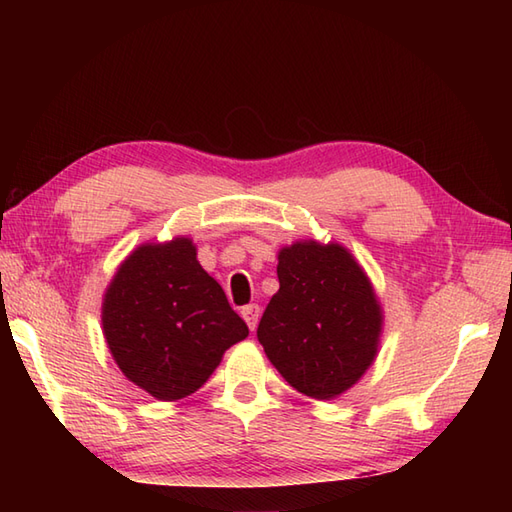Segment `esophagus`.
Returning a JSON list of instances; mask_svg holds the SVG:
<instances>
[{
  "mask_svg": "<svg viewBox=\"0 0 512 512\" xmlns=\"http://www.w3.org/2000/svg\"><path fill=\"white\" fill-rule=\"evenodd\" d=\"M259 314H262V310H259L257 303H248V306L242 308V317L246 321V325L250 330L257 328V321H259Z\"/></svg>",
  "mask_w": 512,
  "mask_h": 512,
  "instance_id": "34e87169",
  "label": "esophagus"
}]
</instances>
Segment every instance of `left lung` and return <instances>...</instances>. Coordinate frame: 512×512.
Here are the masks:
<instances>
[{
	"mask_svg": "<svg viewBox=\"0 0 512 512\" xmlns=\"http://www.w3.org/2000/svg\"><path fill=\"white\" fill-rule=\"evenodd\" d=\"M277 277L257 328L266 356L301 394H343L372 365L383 321L363 268L339 244L297 242L279 253Z\"/></svg>",
	"mask_w": 512,
	"mask_h": 512,
	"instance_id": "left-lung-1",
	"label": "left lung"
}]
</instances>
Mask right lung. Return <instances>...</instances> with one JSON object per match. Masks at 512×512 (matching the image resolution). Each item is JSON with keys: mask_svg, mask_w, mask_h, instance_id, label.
Returning <instances> with one entry per match:
<instances>
[{"mask_svg": "<svg viewBox=\"0 0 512 512\" xmlns=\"http://www.w3.org/2000/svg\"><path fill=\"white\" fill-rule=\"evenodd\" d=\"M103 332L121 372L158 400L198 391L222 354L248 336L191 239L147 244L118 268L103 301Z\"/></svg>", "mask_w": 512, "mask_h": 512, "instance_id": "1", "label": "right lung"}]
</instances>
